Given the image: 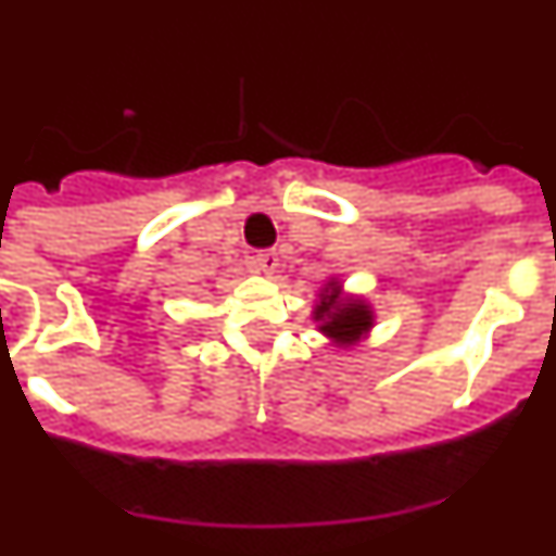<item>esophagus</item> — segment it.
<instances>
[{
	"label": "esophagus",
	"instance_id": "1",
	"mask_svg": "<svg viewBox=\"0 0 556 556\" xmlns=\"http://www.w3.org/2000/svg\"><path fill=\"white\" fill-rule=\"evenodd\" d=\"M278 262H281V258H278V253H275V250H264V253L253 255V264L262 269L264 275H273L275 269H278Z\"/></svg>",
	"mask_w": 556,
	"mask_h": 556
}]
</instances>
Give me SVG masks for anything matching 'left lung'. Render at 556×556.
<instances>
[{
    "mask_svg": "<svg viewBox=\"0 0 556 556\" xmlns=\"http://www.w3.org/2000/svg\"><path fill=\"white\" fill-rule=\"evenodd\" d=\"M312 320L331 348H353L370 337L376 308L362 294L345 292L339 278H328L317 292Z\"/></svg>",
    "mask_w": 556,
    "mask_h": 556,
    "instance_id": "1",
    "label": "left lung"
}]
</instances>
